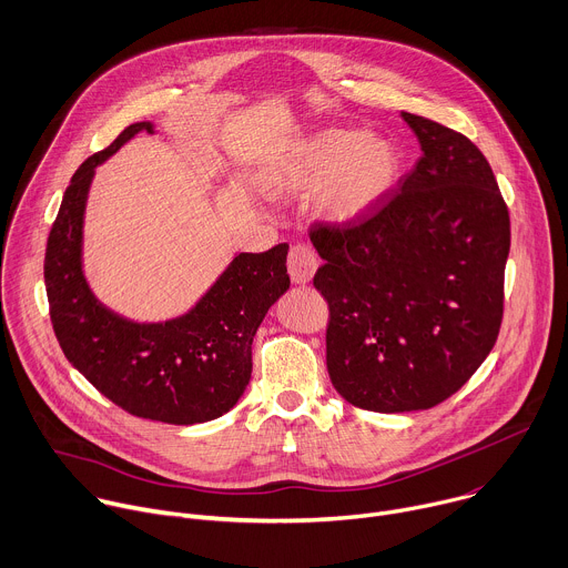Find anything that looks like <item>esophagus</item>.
<instances>
[{
    "mask_svg": "<svg viewBox=\"0 0 568 568\" xmlns=\"http://www.w3.org/2000/svg\"><path fill=\"white\" fill-rule=\"evenodd\" d=\"M317 271V257L311 246L297 244L288 253V275L295 284H306Z\"/></svg>",
    "mask_w": 568,
    "mask_h": 568,
    "instance_id": "34e87169",
    "label": "esophagus"
}]
</instances>
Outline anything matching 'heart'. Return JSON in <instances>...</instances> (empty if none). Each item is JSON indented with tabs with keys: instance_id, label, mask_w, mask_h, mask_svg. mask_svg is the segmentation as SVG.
Masks as SVG:
<instances>
[{
	"instance_id": "1",
	"label": "heart",
	"mask_w": 568,
	"mask_h": 568,
	"mask_svg": "<svg viewBox=\"0 0 568 568\" xmlns=\"http://www.w3.org/2000/svg\"><path fill=\"white\" fill-rule=\"evenodd\" d=\"M398 152L383 139L354 130H322L275 159L264 183L271 194H315L317 212L333 223L372 214L398 181Z\"/></svg>"
}]
</instances>
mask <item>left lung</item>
<instances>
[{"label":"left lung","instance_id":"obj_1","mask_svg":"<svg viewBox=\"0 0 568 568\" xmlns=\"http://www.w3.org/2000/svg\"><path fill=\"white\" fill-rule=\"evenodd\" d=\"M423 156L358 223H315L328 304L326 369L347 403L429 409L481 367L504 315L510 216L490 163L464 134L400 113Z\"/></svg>","mask_w":568,"mask_h":568}]
</instances>
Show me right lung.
<instances>
[{"mask_svg":"<svg viewBox=\"0 0 568 568\" xmlns=\"http://www.w3.org/2000/svg\"><path fill=\"white\" fill-rule=\"evenodd\" d=\"M152 123H134L71 176L47 242L44 284L51 322L67 361L111 403L170 425H194L231 412L253 372V337L286 293L288 244L240 253L185 315L141 324L109 311L82 271V223L95 168Z\"/></svg>","mask_w":568,"mask_h":568,"instance_id":"1","label":"right lung"}]
</instances>
